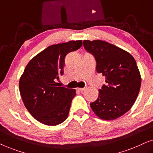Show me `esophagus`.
Instances as JSON below:
<instances>
[{"instance_id": "34e87169", "label": "esophagus", "mask_w": 153, "mask_h": 153, "mask_svg": "<svg viewBox=\"0 0 153 153\" xmlns=\"http://www.w3.org/2000/svg\"><path fill=\"white\" fill-rule=\"evenodd\" d=\"M78 91H84L85 88H76Z\"/></svg>"}]
</instances>
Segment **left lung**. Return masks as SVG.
Segmentation results:
<instances>
[{
	"label": "left lung",
	"instance_id": "1",
	"mask_svg": "<svg viewBox=\"0 0 153 153\" xmlns=\"http://www.w3.org/2000/svg\"><path fill=\"white\" fill-rule=\"evenodd\" d=\"M83 47L96 61V72L105 76L106 84L91 103L101 119L114 120L130 109L139 95L141 75L133 56L120 48L102 40H84Z\"/></svg>",
	"mask_w": 153,
	"mask_h": 153
}]
</instances>
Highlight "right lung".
I'll return each mask as SVG.
<instances>
[{
  "mask_svg": "<svg viewBox=\"0 0 153 153\" xmlns=\"http://www.w3.org/2000/svg\"><path fill=\"white\" fill-rule=\"evenodd\" d=\"M81 45L82 41L77 40L49 46L30 60L21 76L19 91L24 105L42 124L53 126L68 118L76 92L55 81L63 74L67 54Z\"/></svg>",
  "mask_w": 153,
  "mask_h": 153,
  "instance_id": "right-lung-1",
  "label": "right lung"
}]
</instances>
